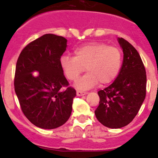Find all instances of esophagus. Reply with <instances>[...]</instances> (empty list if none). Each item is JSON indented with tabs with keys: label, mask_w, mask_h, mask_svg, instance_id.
Masks as SVG:
<instances>
[{
	"label": "esophagus",
	"mask_w": 158,
	"mask_h": 158,
	"mask_svg": "<svg viewBox=\"0 0 158 158\" xmlns=\"http://www.w3.org/2000/svg\"><path fill=\"white\" fill-rule=\"evenodd\" d=\"M86 92H82V91H77V92H76V95H77L78 96H82V95H86Z\"/></svg>",
	"instance_id": "1"
}]
</instances>
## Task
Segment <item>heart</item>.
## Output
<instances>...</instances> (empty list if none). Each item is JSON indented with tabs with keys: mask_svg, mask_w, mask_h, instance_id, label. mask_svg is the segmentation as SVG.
I'll return each mask as SVG.
<instances>
[{
	"mask_svg": "<svg viewBox=\"0 0 158 158\" xmlns=\"http://www.w3.org/2000/svg\"><path fill=\"white\" fill-rule=\"evenodd\" d=\"M74 57L63 56L60 66L66 77L75 82L86 70L88 73L76 84L79 89H89L100 83L109 85L115 80L122 69V54L118 47L105 43L91 42L77 47Z\"/></svg>",
	"mask_w": 158,
	"mask_h": 158,
	"instance_id": "1",
	"label": "heart"
}]
</instances>
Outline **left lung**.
I'll list each match as a JSON object with an SVG mask.
<instances>
[{
	"label": "left lung",
	"instance_id": "1",
	"mask_svg": "<svg viewBox=\"0 0 158 158\" xmlns=\"http://www.w3.org/2000/svg\"><path fill=\"white\" fill-rule=\"evenodd\" d=\"M118 40L124 53L122 69L109 86L98 92L100 101L95 111L98 122L110 128L131 122L146 96L147 76L139 53L125 39Z\"/></svg>",
	"mask_w": 158,
	"mask_h": 158
}]
</instances>
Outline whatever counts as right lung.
Wrapping results in <instances>:
<instances>
[{
    "label": "right lung",
    "mask_w": 158,
    "mask_h": 158,
    "mask_svg": "<svg viewBox=\"0 0 158 158\" xmlns=\"http://www.w3.org/2000/svg\"><path fill=\"white\" fill-rule=\"evenodd\" d=\"M66 43L61 36L45 34L27 44L17 61L16 95L23 114L40 128H58L71 115L76 92L60 66Z\"/></svg>",
    "instance_id": "1"
}]
</instances>
